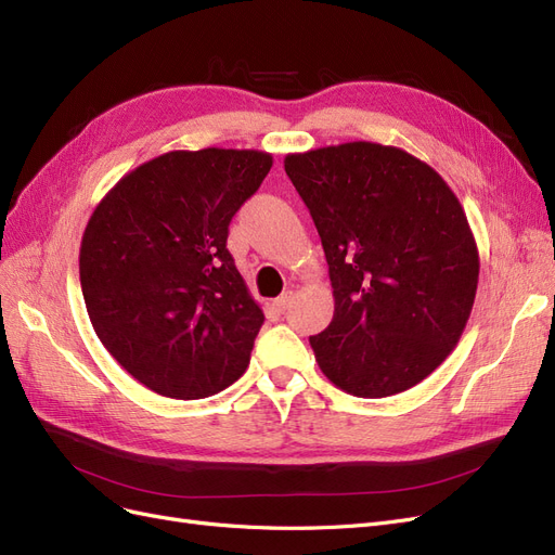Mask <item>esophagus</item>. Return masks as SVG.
Listing matches in <instances>:
<instances>
[{
	"label": "esophagus",
	"mask_w": 555,
	"mask_h": 555,
	"mask_svg": "<svg viewBox=\"0 0 555 555\" xmlns=\"http://www.w3.org/2000/svg\"><path fill=\"white\" fill-rule=\"evenodd\" d=\"M293 293H283L279 299H274V309L279 311V313H283L285 309H288L291 307V304H293Z\"/></svg>",
	"instance_id": "obj_1"
}]
</instances>
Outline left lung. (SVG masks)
<instances>
[{
  "label": "left lung",
  "instance_id": "1",
  "mask_svg": "<svg viewBox=\"0 0 555 555\" xmlns=\"http://www.w3.org/2000/svg\"><path fill=\"white\" fill-rule=\"evenodd\" d=\"M323 240L334 318L311 336L327 380L383 399L422 383L466 330L479 251L454 191L417 156L354 140L288 154Z\"/></svg>",
  "mask_w": 555,
  "mask_h": 555
}]
</instances>
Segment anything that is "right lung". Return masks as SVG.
<instances>
[{
  "label": "right lung",
  "instance_id": "obj_1",
  "mask_svg": "<svg viewBox=\"0 0 555 555\" xmlns=\"http://www.w3.org/2000/svg\"><path fill=\"white\" fill-rule=\"evenodd\" d=\"M272 164L258 150L166 152L124 175L87 221L89 320L119 366L160 397L217 395L251 360L264 313L225 240Z\"/></svg>",
  "mask_w": 555,
  "mask_h": 555
}]
</instances>
